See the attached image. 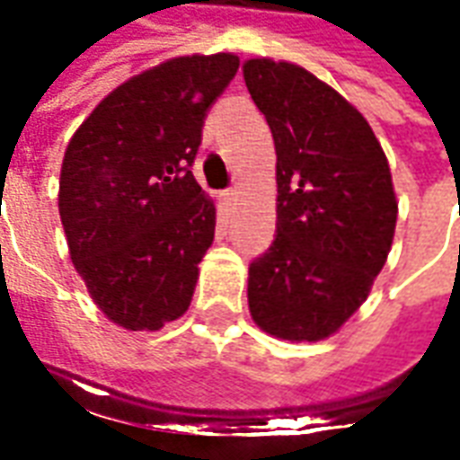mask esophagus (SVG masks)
Returning a JSON list of instances; mask_svg holds the SVG:
<instances>
[{"label": "esophagus", "instance_id": "1", "mask_svg": "<svg viewBox=\"0 0 460 460\" xmlns=\"http://www.w3.org/2000/svg\"><path fill=\"white\" fill-rule=\"evenodd\" d=\"M237 194H240V190H237V187H230V190H225V199H227V202H235Z\"/></svg>", "mask_w": 460, "mask_h": 460}]
</instances>
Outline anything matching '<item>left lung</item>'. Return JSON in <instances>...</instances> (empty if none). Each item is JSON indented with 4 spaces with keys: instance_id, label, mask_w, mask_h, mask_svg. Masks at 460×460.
Instances as JSON below:
<instances>
[{
    "instance_id": "left-lung-1",
    "label": "left lung",
    "mask_w": 460,
    "mask_h": 460,
    "mask_svg": "<svg viewBox=\"0 0 460 460\" xmlns=\"http://www.w3.org/2000/svg\"><path fill=\"white\" fill-rule=\"evenodd\" d=\"M243 78L276 144V240L248 270L252 322L283 341H322L352 319L397 223L387 156L357 108L306 67L251 58Z\"/></svg>"
}]
</instances>
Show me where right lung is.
I'll list each match as a JSON object with an SVG mask.
<instances>
[{
  "mask_svg": "<svg viewBox=\"0 0 460 460\" xmlns=\"http://www.w3.org/2000/svg\"><path fill=\"white\" fill-rule=\"evenodd\" d=\"M237 65L233 52L169 58L113 88L67 141L58 208L70 261L126 332L190 309L217 220L190 164Z\"/></svg>",
  "mask_w": 460,
  "mask_h": 460,
  "instance_id": "add662e5",
  "label": "right lung"
}]
</instances>
